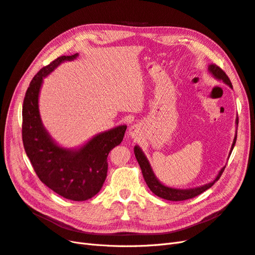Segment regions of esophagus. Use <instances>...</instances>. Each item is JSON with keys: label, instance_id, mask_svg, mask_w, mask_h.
<instances>
[{"label": "esophagus", "instance_id": "34e87169", "mask_svg": "<svg viewBox=\"0 0 255 255\" xmlns=\"http://www.w3.org/2000/svg\"><path fill=\"white\" fill-rule=\"evenodd\" d=\"M129 134L131 135L132 137L140 136V134H141V127H140V125H137V124H134V125H132L131 127H130Z\"/></svg>", "mask_w": 255, "mask_h": 255}]
</instances>
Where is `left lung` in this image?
Returning <instances> with one entry per match:
<instances>
[{
    "mask_svg": "<svg viewBox=\"0 0 255 255\" xmlns=\"http://www.w3.org/2000/svg\"><path fill=\"white\" fill-rule=\"evenodd\" d=\"M209 70L217 79L222 80L224 83H227L228 85H230L232 89H233L230 78L223 71L222 68H220L219 66H217V65L213 64V65H209ZM236 124H237V127H238V119L236 120ZM236 139H237V131H236V134H235V137H234V142H233V145H232L231 151L233 150V148H234V146H235ZM230 154H231V152H230ZM134 155H135V158L137 160V162H139V164H140V168L142 170L143 177H144L145 181H146V185L148 186V188L150 189L151 192L155 193L157 196H159V198L164 199V200H168V201H185V200L195 198V196H198L199 194L206 191L207 189H209L210 187H212L216 183V181H218V179L221 177L222 173H223V171L225 169V166H227V165H225L224 168L221 169V171L219 172V174H218V176L216 177V179L214 181H212V183H209V184L204 185V186H202V187H199V188L187 189V190H181V189H174V188L165 187L164 185H162L161 183H160V181L154 175V173H152L150 165H149V163L147 161V159L145 158V156H144V154L142 152V150L140 149V147H137V146L134 147Z\"/></svg>",
    "mask_w": 255,
    "mask_h": 255,
    "instance_id": "1",
    "label": "left lung"
}]
</instances>
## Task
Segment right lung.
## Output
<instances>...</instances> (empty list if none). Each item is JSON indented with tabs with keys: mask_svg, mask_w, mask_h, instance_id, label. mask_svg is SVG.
Masks as SVG:
<instances>
[{
	"mask_svg": "<svg viewBox=\"0 0 255 255\" xmlns=\"http://www.w3.org/2000/svg\"><path fill=\"white\" fill-rule=\"evenodd\" d=\"M76 56H59L32 79L22 107V141L36 175L43 184L65 199L85 201L103 187L109 152L123 141L127 127L119 126L100 133L79 150L64 149L51 140L40 121L39 89L43 77L62 62L74 60Z\"/></svg>",
	"mask_w": 255,
	"mask_h": 255,
	"instance_id": "1",
	"label": "right lung"
}]
</instances>
